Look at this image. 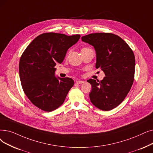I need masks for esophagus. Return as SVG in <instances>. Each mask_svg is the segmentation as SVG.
<instances>
[{
	"mask_svg": "<svg viewBox=\"0 0 153 153\" xmlns=\"http://www.w3.org/2000/svg\"><path fill=\"white\" fill-rule=\"evenodd\" d=\"M76 82L77 83V84H82V83L84 82V81H80V80H77V81H76Z\"/></svg>",
	"mask_w": 153,
	"mask_h": 153,
	"instance_id": "esophagus-1",
	"label": "esophagus"
}]
</instances>
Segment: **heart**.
Listing matches in <instances>:
<instances>
[{
	"instance_id": "1",
	"label": "heart",
	"mask_w": 153,
	"mask_h": 153,
	"mask_svg": "<svg viewBox=\"0 0 153 153\" xmlns=\"http://www.w3.org/2000/svg\"><path fill=\"white\" fill-rule=\"evenodd\" d=\"M83 49H85V48H83Z\"/></svg>"
}]
</instances>
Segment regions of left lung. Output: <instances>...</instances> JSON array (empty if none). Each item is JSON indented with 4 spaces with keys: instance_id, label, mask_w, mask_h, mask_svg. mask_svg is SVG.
<instances>
[{
    "instance_id": "1",
    "label": "left lung",
    "mask_w": 153,
    "mask_h": 153,
    "mask_svg": "<svg viewBox=\"0 0 153 153\" xmlns=\"http://www.w3.org/2000/svg\"><path fill=\"white\" fill-rule=\"evenodd\" d=\"M82 41L94 46L96 68L104 72L102 81L90 79L89 98L102 111H110L120 104L134 82L135 57L133 51L120 37L111 33H94L82 37Z\"/></svg>"
}]
</instances>
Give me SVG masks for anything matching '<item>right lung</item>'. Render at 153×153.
Here are the masks:
<instances>
[{"label": "right lung", "instance_id": "obj_1", "mask_svg": "<svg viewBox=\"0 0 153 153\" xmlns=\"http://www.w3.org/2000/svg\"><path fill=\"white\" fill-rule=\"evenodd\" d=\"M80 37L79 34L44 33L24 51L19 61L21 85L30 101L40 109L51 112L57 109L74 85L71 78L56 77L54 67L62 62L68 49Z\"/></svg>", "mask_w": 153, "mask_h": 153}]
</instances>
